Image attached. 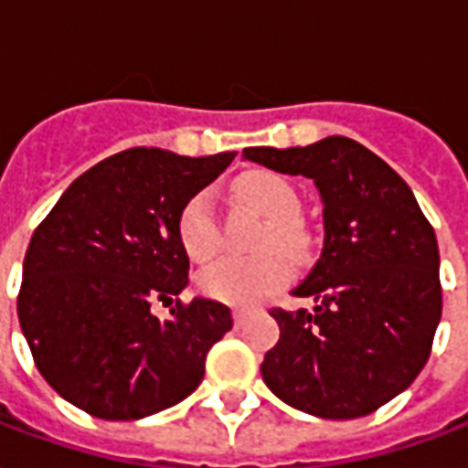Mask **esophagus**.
<instances>
[{
  "instance_id": "esophagus-1",
  "label": "esophagus",
  "mask_w": 468,
  "mask_h": 468,
  "mask_svg": "<svg viewBox=\"0 0 468 468\" xmlns=\"http://www.w3.org/2000/svg\"><path fill=\"white\" fill-rule=\"evenodd\" d=\"M243 320H245V313H243V310H240V307H235V310H233L235 327H240V324H243Z\"/></svg>"
}]
</instances>
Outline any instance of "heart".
I'll return each mask as SVG.
<instances>
[{"label": "heart", "mask_w": 468, "mask_h": 468, "mask_svg": "<svg viewBox=\"0 0 468 468\" xmlns=\"http://www.w3.org/2000/svg\"><path fill=\"white\" fill-rule=\"evenodd\" d=\"M235 190L270 220L265 248L275 245L287 252H297L303 248L304 233L295 220L300 213V198L297 190L282 176L272 171L245 173ZM178 233L183 248L193 261H207L220 250L223 235H220L216 200L210 190H200L198 196H193L186 203L178 220ZM287 278H290V265L282 255H262L255 261L223 258L200 272L198 285L207 297L220 303L250 304L278 290Z\"/></svg>", "instance_id": "1"}]
</instances>
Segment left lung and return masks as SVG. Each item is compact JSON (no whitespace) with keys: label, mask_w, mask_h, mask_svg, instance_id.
<instances>
[{"label":"left lung","mask_w":468,"mask_h":468,"mask_svg":"<svg viewBox=\"0 0 468 468\" xmlns=\"http://www.w3.org/2000/svg\"><path fill=\"white\" fill-rule=\"evenodd\" d=\"M270 171L313 178L324 240L292 290L313 310H272L280 340L261 365L270 392L322 419H357L410 387L441 320L434 228L397 171L357 141L245 148Z\"/></svg>","instance_id":"8db88e82"}]
</instances>
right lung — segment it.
I'll list each match as a JSON object with an SVG mask.
<instances>
[{
    "label": "right lung",
    "mask_w": 468,
    "mask_h": 468,
    "mask_svg": "<svg viewBox=\"0 0 468 468\" xmlns=\"http://www.w3.org/2000/svg\"><path fill=\"white\" fill-rule=\"evenodd\" d=\"M235 158L128 148L81 173L31 235L16 313L41 377L109 421L151 417L198 389L206 355L233 327L223 303L188 285L178 220Z\"/></svg>",
    "instance_id": "right-lung-1"
}]
</instances>
